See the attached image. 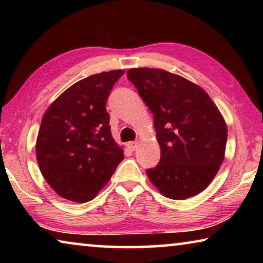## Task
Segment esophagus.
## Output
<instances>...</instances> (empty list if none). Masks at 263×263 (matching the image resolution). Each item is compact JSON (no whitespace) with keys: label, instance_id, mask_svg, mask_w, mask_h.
Here are the masks:
<instances>
[{"label":"esophagus","instance_id":"1","mask_svg":"<svg viewBox=\"0 0 263 263\" xmlns=\"http://www.w3.org/2000/svg\"><path fill=\"white\" fill-rule=\"evenodd\" d=\"M127 147L130 151H136L138 147V142L137 141H130L127 144Z\"/></svg>","mask_w":263,"mask_h":263}]
</instances>
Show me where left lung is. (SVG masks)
<instances>
[{"mask_svg":"<svg viewBox=\"0 0 263 263\" xmlns=\"http://www.w3.org/2000/svg\"><path fill=\"white\" fill-rule=\"evenodd\" d=\"M127 78L153 114L161 148L158 166L147 169L164 197L186 199L205 190L224 161L228 125L208 92L160 68H131Z\"/></svg>","mask_w":263,"mask_h":263,"instance_id":"left-lung-1","label":"left lung"}]
</instances>
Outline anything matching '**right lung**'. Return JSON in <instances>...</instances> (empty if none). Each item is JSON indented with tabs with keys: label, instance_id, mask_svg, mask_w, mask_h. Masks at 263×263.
Instances as JSON below:
<instances>
[{
	"label": "right lung",
	"instance_id": "add662e5",
	"mask_svg": "<svg viewBox=\"0 0 263 263\" xmlns=\"http://www.w3.org/2000/svg\"><path fill=\"white\" fill-rule=\"evenodd\" d=\"M124 69L82 79L62 92L43 116L35 157L48 185L75 203L94 199L124 159L105 103Z\"/></svg>",
	"mask_w": 263,
	"mask_h": 263
}]
</instances>
